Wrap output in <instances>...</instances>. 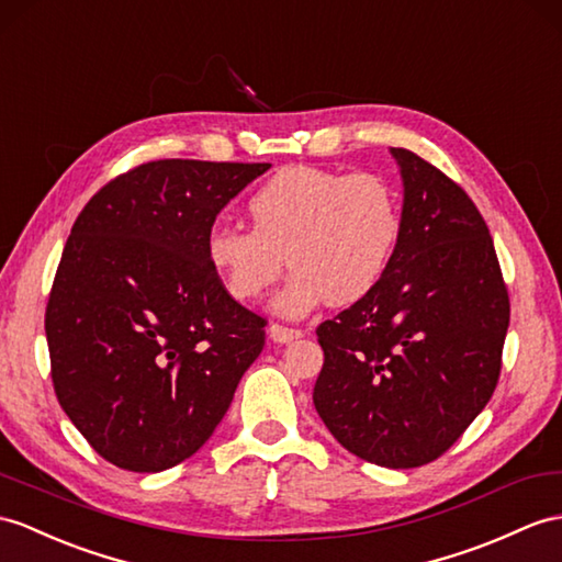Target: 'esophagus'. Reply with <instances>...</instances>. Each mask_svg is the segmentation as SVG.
<instances>
[{"label":"esophagus","instance_id":"1","mask_svg":"<svg viewBox=\"0 0 562 562\" xmlns=\"http://www.w3.org/2000/svg\"><path fill=\"white\" fill-rule=\"evenodd\" d=\"M267 331H269V338L273 340V344H291V340L303 338V331H300V328H289L281 324H271Z\"/></svg>","mask_w":562,"mask_h":562}]
</instances>
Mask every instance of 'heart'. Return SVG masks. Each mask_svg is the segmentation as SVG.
Segmentation results:
<instances>
[{
    "instance_id": "1",
    "label": "heart",
    "mask_w": 562,
    "mask_h": 562,
    "mask_svg": "<svg viewBox=\"0 0 562 562\" xmlns=\"http://www.w3.org/2000/svg\"><path fill=\"white\" fill-rule=\"evenodd\" d=\"M252 228L210 226L204 257L243 303L262 297L285 267L295 269L273 297L281 317H305L324 300L346 307L372 293L401 240V204L376 176L312 167L273 173L248 202Z\"/></svg>"
}]
</instances>
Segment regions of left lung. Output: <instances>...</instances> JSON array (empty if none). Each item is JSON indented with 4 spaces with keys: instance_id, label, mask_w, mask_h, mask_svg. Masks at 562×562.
<instances>
[{
    "instance_id": "8db88e82",
    "label": "left lung",
    "mask_w": 562,
    "mask_h": 562,
    "mask_svg": "<svg viewBox=\"0 0 562 562\" xmlns=\"http://www.w3.org/2000/svg\"><path fill=\"white\" fill-rule=\"evenodd\" d=\"M391 155L398 248L372 293L319 324L312 401L352 456L407 470L443 456L494 395L510 303L468 193L409 149Z\"/></svg>"
}]
</instances>
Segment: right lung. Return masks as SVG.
I'll list each match as a JSON object with an SVG mask.
<instances>
[{"mask_svg": "<svg viewBox=\"0 0 562 562\" xmlns=\"http://www.w3.org/2000/svg\"><path fill=\"white\" fill-rule=\"evenodd\" d=\"M271 164L159 159L78 214L45 312L64 413L121 470L161 472L204 446L265 348L204 257L218 212Z\"/></svg>", "mask_w": 562, "mask_h": 562, "instance_id": "add662e5", "label": "right lung"}]
</instances>
